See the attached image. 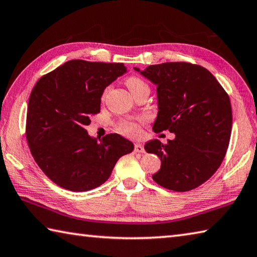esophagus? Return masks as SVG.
I'll use <instances>...</instances> for the list:
<instances>
[{"label": "esophagus", "instance_id": "1", "mask_svg": "<svg viewBox=\"0 0 257 257\" xmlns=\"http://www.w3.org/2000/svg\"><path fill=\"white\" fill-rule=\"evenodd\" d=\"M135 153H145V148L142 144H135Z\"/></svg>", "mask_w": 257, "mask_h": 257}]
</instances>
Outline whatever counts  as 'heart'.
<instances>
[{
    "instance_id": "1",
    "label": "heart",
    "mask_w": 257,
    "mask_h": 257,
    "mask_svg": "<svg viewBox=\"0 0 257 257\" xmlns=\"http://www.w3.org/2000/svg\"><path fill=\"white\" fill-rule=\"evenodd\" d=\"M125 85H127V87L129 88V91L132 92L133 95L137 94V93L143 92V91L149 92L148 84L139 76H135V75L129 76L127 80H125ZM108 91H109V88H106V90L103 92V95H102L103 99L106 96V94H108ZM142 121H143L142 119L122 120V121H120L118 124V130L121 134H123L128 137H138L139 135H141V122Z\"/></svg>"
}]
</instances>
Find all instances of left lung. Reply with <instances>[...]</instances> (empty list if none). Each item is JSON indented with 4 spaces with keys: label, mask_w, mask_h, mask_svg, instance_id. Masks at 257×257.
Segmentation results:
<instances>
[{
    "label": "left lung",
    "mask_w": 257,
    "mask_h": 257,
    "mask_svg": "<svg viewBox=\"0 0 257 257\" xmlns=\"http://www.w3.org/2000/svg\"><path fill=\"white\" fill-rule=\"evenodd\" d=\"M157 85L158 113L153 130L175 134L166 144L145 145L161 158L153 180L176 192L193 190L221 165L230 141L232 113L227 92L207 68L184 62L151 65L139 71Z\"/></svg>",
    "instance_id": "1"
}]
</instances>
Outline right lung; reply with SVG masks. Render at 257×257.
I'll list each match as a JSON object with an SVG mask.
<instances>
[{
  "label": "right lung",
  "mask_w": 257,
  "mask_h": 257,
  "mask_svg": "<svg viewBox=\"0 0 257 257\" xmlns=\"http://www.w3.org/2000/svg\"><path fill=\"white\" fill-rule=\"evenodd\" d=\"M122 63L74 59L41 76L28 103L26 138L41 171L62 188L84 192L109 179L134 144L118 134L97 141L85 125L100 112L104 88L125 73Z\"/></svg>",
  "instance_id": "obj_1"
}]
</instances>
